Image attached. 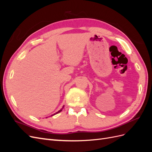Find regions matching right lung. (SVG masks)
<instances>
[{"mask_svg": "<svg viewBox=\"0 0 152 152\" xmlns=\"http://www.w3.org/2000/svg\"><path fill=\"white\" fill-rule=\"evenodd\" d=\"M63 108H64V106H63V107H62V108H61L60 110H59V111L58 112H57L56 113H54V114H53V115H50V116H53V115H56V114H57V113H59V112H61V111H62V110H63Z\"/></svg>", "mask_w": 152, "mask_h": 152, "instance_id": "1", "label": "right lung"}]
</instances>
